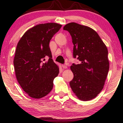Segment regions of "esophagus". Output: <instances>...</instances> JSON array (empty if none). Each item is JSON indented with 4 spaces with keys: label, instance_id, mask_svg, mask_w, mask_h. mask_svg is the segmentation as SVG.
I'll return each mask as SVG.
<instances>
[{
    "label": "esophagus",
    "instance_id": "34e87169",
    "mask_svg": "<svg viewBox=\"0 0 123 123\" xmlns=\"http://www.w3.org/2000/svg\"><path fill=\"white\" fill-rule=\"evenodd\" d=\"M62 67L63 69H66L68 68V66H66V65H62Z\"/></svg>",
    "mask_w": 123,
    "mask_h": 123
}]
</instances>
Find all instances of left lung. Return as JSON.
Segmentation results:
<instances>
[{
	"mask_svg": "<svg viewBox=\"0 0 123 123\" xmlns=\"http://www.w3.org/2000/svg\"><path fill=\"white\" fill-rule=\"evenodd\" d=\"M63 30L71 35L73 57L80 61L70 66L73 73L70 87L81 101L92 99L102 91L108 75V49L98 33L88 26L70 22Z\"/></svg>",
	"mask_w": 123,
	"mask_h": 123,
	"instance_id": "1",
	"label": "left lung"
}]
</instances>
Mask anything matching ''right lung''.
I'll return each instance as SVG.
<instances>
[{
    "instance_id": "1",
    "label": "right lung",
    "mask_w": 123,
    "mask_h": 123,
    "mask_svg": "<svg viewBox=\"0 0 123 123\" xmlns=\"http://www.w3.org/2000/svg\"><path fill=\"white\" fill-rule=\"evenodd\" d=\"M62 25L57 23L39 24L28 30L17 44L14 59L17 79L29 97L39 99L53 88L59 68L52 59L49 43ZM49 58L43 63L45 57Z\"/></svg>"
}]
</instances>
